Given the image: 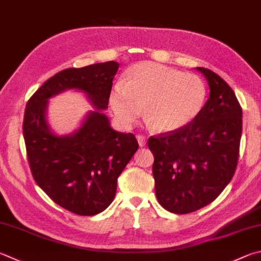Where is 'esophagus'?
<instances>
[{
    "instance_id": "1",
    "label": "esophagus",
    "mask_w": 261,
    "mask_h": 261,
    "mask_svg": "<svg viewBox=\"0 0 261 261\" xmlns=\"http://www.w3.org/2000/svg\"><path fill=\"white\" fill-rule=\"evenodd\" d=\"M137 140H138L140 147H144L146 145V137L145 136L138 135V136H137Z\"/></svg>"
}]
</instances>
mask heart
Returning <instances> with one entry per match:
<instances>
[{
  "label": "heart",
  "mask_w": 261,
  "mask_h": 261,
  "mask_svg": "<svg viewBox=\"0 0 261 261\" xmlns=\"http://www.w3.org/2000/svg\"><path fill=\"white\" fill-rule=\"evenodd\" d=\"M207 87L193 73L143 61L130 66L110 93V103L123 122L131 123L144 108L146 124L159 134L188 126L205 106Z\"/></svg>",
  "instance_id": "heart-1"
}]
</instances>
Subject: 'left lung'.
<instances>
[{"label":"left lung","mask_w":261,"mask_h":261,"mask_svg":"<svg viewBox=\"0 0 261 261\" xmlns=\"http://www.w3.org/2000/svg\"><path fill=\"white\" fill-rule=\"evenodd\" d=\"M196 69L210 88L200 116L181 130L148 139L156 197L177 215L196 211L219 196L238 167L242 136V107L233 90L212 70Z\"/></svg>","instance_id":"1"}]
</instances>
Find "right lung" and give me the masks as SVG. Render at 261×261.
<instances>
[{
  "label": "right lung",
  "instance_id": "add662e5",
  "mask_svg": "<svg viewBox=\"0 0 261 261\" xmlns=\"http://www.w3.org/2000/svg\"><path fill=\"white\" fill-rule=\"evenodd\" d=\"M116 61L67 68L44 82L27 101L22 132L33 178L52 201L79 216L111 204L117 178L138 149L135 135L113 130L101 113L110 100ZM67 88L85 92L97 108L73 135L52 134L45 120L47 99Z\"/></svg>",
  "mask_w": 261,
  "mask_h": 261
}]
</instances>
